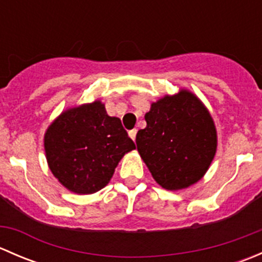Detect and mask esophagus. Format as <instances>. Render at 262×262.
Masks as SVG:
<instances>
[{
  "instance_id": "esophagus-1",
  "label": "esophagus",
  "mask_w": 262,
  "mask_h": 262,
  "mask_svg": "<svg viewBox=\"0 0 262 262\" xmlns=\"http://www.w3.org/2000/svg\"><path fill=\"white\" fill-rule=\"evenodd\" d=\"M137 129H132V130H129V137H130L132 139H133L134 142H136V137H137Z\"/></svg>"
}]
</instances>
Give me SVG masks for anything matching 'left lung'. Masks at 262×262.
Masks as SVG:
<instances>
[{"instance_id": "obj_1", "label": "left lung", "mask_w": 262, "mask_h": 262, "mask_svg": "<svg viewBox=\"0 0 262 262\" xmlns=\"http://www.w3.org/2000/svg\"><path fill=\"white\" fill-rule=\"evenodd\" d=\"M147 126L137 133V148L153 179L166 190L198 182L216 152V130L207 107L192 92L180 90L150 105Z\"/></svg>"}]
</instances>
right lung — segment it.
Returning <instances> with one entry per match:
<instances>
[{
  "mask_svg": "<svg viewBox=\"0 0 262 262\" xmlns=\"http://www.w3.org/2000/svg\"><path fill=\"white\" fill-rule=\"evenodd\" d=\"M48 166L58 181L76 194H94L109 184L125 153L136 149L119 118L101 101L71 107L44 136Z\"/></svg>",
  "mask_w": 262,
  "mask_h": 262,
  "instance_id": "add662e5",
  "label": "right lung"
}]
</instances>
